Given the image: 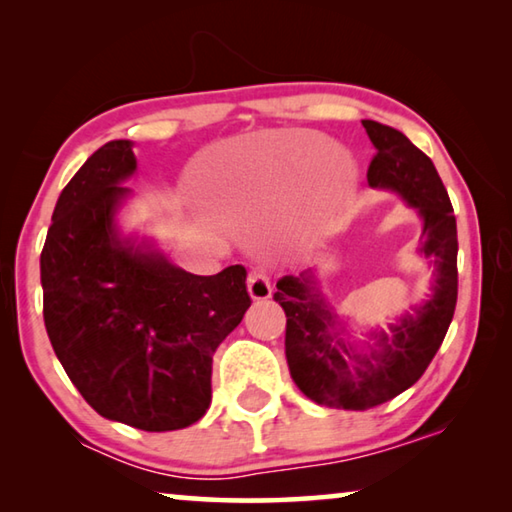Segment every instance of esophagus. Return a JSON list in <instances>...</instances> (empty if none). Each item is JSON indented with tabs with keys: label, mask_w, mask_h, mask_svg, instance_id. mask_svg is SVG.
Wrapping results in <instances>:
<instances>
[{
	"label": "esophagus",
	"mask_w": 512,
	"mask_h": 512,
	"mask_svg": "<svg viewBox=\"0 0 512 512\" xmlns=\"http://www.w3.org/2000/svg\"><path fill=\"white\" fill-rule=\"evenodd\" d=\"M248 293H250V298L257 300V302L271 298L273 289H271V282H268L266 273L253 271L248 275Z\"/></svg>",
	"instance_id": "34e87169"
}]
</instances>
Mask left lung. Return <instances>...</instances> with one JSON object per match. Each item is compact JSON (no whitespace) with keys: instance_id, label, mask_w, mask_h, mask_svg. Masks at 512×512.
I'll return each instance as SVG.
<instances>
[{"instance_id":"left-lung-1","label":"left lung","mask_w":512,"mask_h":512,"mask_svg":"<svg viewBox=\"0 0 512 512\" xmlns=\"http://www.w3.org/2000/svg\"><path fill=\"white\" fill-rule=\"evenodd\" d=\"M375 146L368 185L404 198L422 219L418 253L429 259V296L388 329L354 341L320 289L316 268L284 275L275 302L287 314L284 352L296 386L329 409L366 411L393 400L422 377L443 343L458 296L456 216L433 162L404 133L363 119Z\"/></svg>"}]
</instances>
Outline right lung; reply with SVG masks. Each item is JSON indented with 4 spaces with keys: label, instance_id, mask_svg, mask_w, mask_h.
<instances>
[{
    "label": "right lung",
    "instance_id": "1",
    "mask_svg": "<svg viewBox=\"0 0 512 512\" xmlns=\"http://www.w3.org/2000/svg\"><path fill=\"white\" fill-rule=\"evenodd\" d=\"M135 171L133 142L112 140L60 192L40 255L42 314L51 348L94 411L176 431L212 402V357L250 307L246 268L194 275L153 239L124 235L117 216Z\"/></svg>",
    "mask_w": 512,
    "mask_h": 512
}]
</instances>
